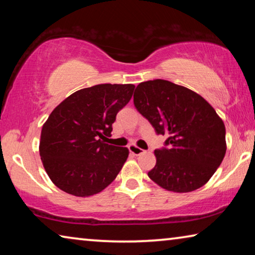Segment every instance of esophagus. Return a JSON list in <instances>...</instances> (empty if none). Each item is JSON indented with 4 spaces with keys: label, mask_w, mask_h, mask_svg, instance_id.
Returning <instances> with one entry per match:
<instances>
[{
    "label": "esophagus",
    "mask_w": 255,
    "mask_h": 255,
    "mask_svg": "<svg viewBox=\"0 0 255 255\" xmlns=\"http://www.w3.org/2000/svg\"><path fill=\"white\" fill-rule=\"evenodd\" d=\"M128 148H129V152H130L133 155H140L141 153H144V149L139 148L136 145H129Z\"/></svg>",
    "instance_id": "1"
}]
</instances>
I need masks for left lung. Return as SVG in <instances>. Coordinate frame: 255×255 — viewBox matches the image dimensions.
Wrapping results in <instances>:
<instances>
[{
	"instance_id": "obj_1",
	"label": "left lung",
	"mask_w": 255,
	"mask_h": 255,
	"mask_svg": "<svg viewBox=\"0 0 255 255\" xmlns=\"http://www.w3.org/2000/svg\"><path fill=\"white\" fill-rule=\"evenodd\" d=\"M133 105L155 131L169 137V147L154 152L149 179L178 193L208 182L227 148L225 125L214 108L192 90L159 79L138 84Z\"/></svg>"
}]
</instances>
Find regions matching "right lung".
<instances>
[{
  "instance_id": "obj_1",
  "label": "right lung",
  "mask_w": 255,
  "mask_h": 255,
  "mask_svg": "<svg viewBox=\"0 0 255 255\" xmlns=\"http://www.w3.org/2000/svg\"><path fill=\"white\" fill-rule=\"evenodd\" d=\"M133 90V84L94 85L71 94L51 111L42 125L39 154L56 187L85 198L116 179L129 150L105 139Z\"/></svg>"
}]
</instances>
